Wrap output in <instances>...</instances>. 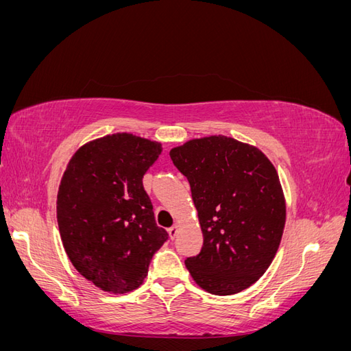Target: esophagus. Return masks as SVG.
Wrapping results in <instances>:
<instances>
[{
	"label": "esophagus",
	"instance_id": "1",
	"mask_svg": "<svg viewBox=\"0 0 351 351\" xmlns=\"http://www.w3.org/2000/svg\"><path fill=\"white\" fill-rule=\"evenodd\" d=\"M168 232H169V237L174 239V237L177 236V232H178V226L176 224V226H173V227H169V228H168Z\"/></svg>",
	"mask_w": 351,
	"mask_h": 351
}]
</instances>
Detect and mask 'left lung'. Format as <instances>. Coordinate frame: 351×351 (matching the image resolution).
Masks as SVG:
<instances>
[{
    "label": "left lung",
    "instance_id": "8db88e82",
    "mask_svg": "<svg viewBox=\"0 0 351 351\" xmlns=\"http://www.w3.org/2000/svg\"><path fill=\"white\" fill-rule=\"evenodd\" d=\"M190 184L204 246L186 267L208 293L230 295L256 282L278 250L285 200L277 169L258 147L227 136L169 151Z\"/></svg>",
    "mask_w": 351,
    "mask_h": 351
}]
</instances>
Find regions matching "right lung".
Returning <instances> with one entry per match:
<instances>
[{"label":"right lung","mask_w":351,"mask_h":351,"mask_svg":"<svg viewBox=\"0 0 351 351\" xmlns=\"http://www.w3.org/2000/svg\"><path fill=\"white\" fill-rule=\"evenodd\" d=\"M161 143L130 133L83 145L61 178L57 219L69 259L101 290H136L155 252L168 240L156 226L142 178Z\"/></svg>","instance_id":"right-lung-1"}]
</instances>
